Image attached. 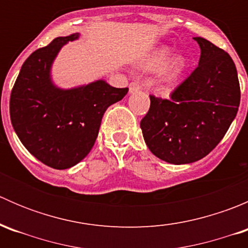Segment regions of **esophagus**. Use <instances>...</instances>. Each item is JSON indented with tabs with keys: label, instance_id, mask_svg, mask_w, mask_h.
Listing matches in <instances>:
<instances>
[{
	"label": "esophagus",
	"instance_id": "esophagus-1",
	"mask_svg": "<svg viewBox=\"0 0 248 248\" xmlns=\"http://www.w3.org/2000/svg\"><path fill=\"white\" fill-rule=\"evenodd\" d=\"M140 90V84L137 81H133L129 84V92L131 93H134V92H138Z\"/></svg>",
	"mask_w": 248,
	"mask_h": 248
}]
</instances>
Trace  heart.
Here are the masks:
<instances>
[{
  "label": "heart",
  "mask_w": 248,
  "mask_h": 248,
  "mask_svg": "<svg viewBox=\"0 0 248 248\" xmlns=\"http://www.w3.org/2000/svg\"><path fill=\"white\" fill-rule=\"evenodd\" d=\"M171 51L169 47H161L159 50H157L154 55L151 56V59L147 61L146 68L150 71H157V69L162 68L164 64L168 62L169 57H170ZM185 64L186 61L182 56H176L169 62V64L167 66L166 71L163 74V80L166 82H171L176 79L177 77L181 74V72L184 71Z\"/></svg>",
  "instance_id": "heart-1"
}]
</instances>
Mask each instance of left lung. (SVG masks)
I'll list each match as a JSON object with an SVG mask.
<instances>
[{"label": "left lung", "mask_w": 248, "mask_h": 248, "mask_svg": "<svg viewBox=\"0 0 248 248\" xmlns=\"http://www.w3.org/2000/svg\"><path fill=\"white\" fill-rule=\"evenodd\" d=\"M198 67L163 99L150 94L140 122L150 151L171 164L193 163L209 155L226 136L240 106L236 67L228 52L207 39Z\"/></svg>", "instance_id": "obj_1"}]
</instances>
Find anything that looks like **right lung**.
Segmentation results:
<instances>
[{
	"instance_id": "right-lung-1",
	"label": "right lung",
	"mask_w": 248,
	"mask_h": 248,
	"mask_svg": "<svg viewBox=\"0 0 248 248\" xmlns=\"http://www.w3.org/2000/svg\"><path fill=\"white\" fill-rule=\"evenodd\" d=\"M78 37H57L32 52L20 69L9 101L11 121L20 141L54 169L71 168L89 155L106 110L128 92V87L116 89L104 80L71 90L52 84V61L67 42Z\"/></svg>"
}]
</instances>
